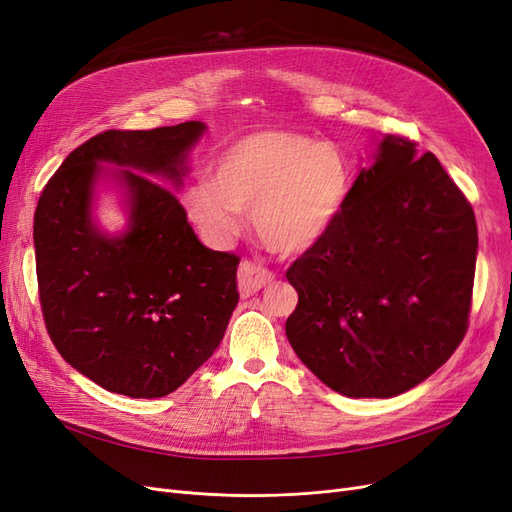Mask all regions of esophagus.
Instances as JSON below:
<instances>
[{
	"mask_svg": "<svg viewBox=\"0 0 512 512\" xmlns=\"http://www.w3.org/2000/svg\"><path fill=\"white\" fill-rule=\"evenodd\" d=\"M274 280V274L251 261H242L238 268V291L242 297H251Z\"/></svg>",
	"mask_w": 512,
	"mask_h": 512,
	"instance_id": "esophagus-1",
	"label": "esophagus"
}]
</instances>
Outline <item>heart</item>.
Here are the masks:
<instances>
[{"instance_id":"1","label":"heart","mask_w":512,"mask_h":512,"mask_svg":"<svg viewBox=\"0 0 512 512\" xmlns=\"http://www.w3.org/2000/svg\"><path fill=\"white\" fill-rule=\"evenodd\" d=\"M352 173L342 149L295 130H257L213 162L211 181L185 187L183 208L198 234L223 246L240 232V213L268 251L299 255L342 215Z\"/></svg>"}]
</instances>
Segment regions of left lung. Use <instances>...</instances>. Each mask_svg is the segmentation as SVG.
I'll list each match as a JSON object with an SVG mask.
<instances>
[{"label": "left lung", "instance_id": "left-lung-1", "mask_svg": "<svg viewBox=\"0 0 512 512\" xmlns=\"http://www.w3.org/2000/svg\"><path fill=\"white\" fill-rule=\"evenodd\" d=\"M477 249L475 213L441 162L384 135L331 232L287 272L289 344L350 399L411 390L462 342Z\"/></svg>", "mask_w": 512, "mask_h": 512}]
</instances>
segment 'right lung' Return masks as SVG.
I'll return each mask as SVG.
<instances>
[{"label":"right lung","instance_id":"add662e5","mask_svg":"<svg viewBox=\"0 0 512 512\" xmlns=\"http://www.w3.org/2000/svg\"><path fill=\"white\" fill-rule=\"evenodd\" d=\"M204 132V122L101 132L71 151L35 208L52 344L75 371L130 399L175 392L213 356L238 304V257L206 249L163 187L179 192ZM101 184L121 194L120 233L93 215Z\"/></svg>","mask_w":512,"mask_h":512}]
</instances>
